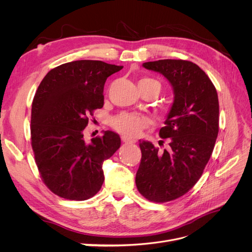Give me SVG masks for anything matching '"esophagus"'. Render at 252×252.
Returning <instances> with one entry per match:
<instances>
[{
    "label": "esophagus",
    "instance_id": "esophagus-1",
    "mask_svg": "<svg viewBox=\"0 0 252 252\" xmlns=\"http://www.w3.org/2000/svg\"><path fill=\"white\" fill-rule=\"evenodd\" d=\"M122 141H123L124 143H127V144L135 143V140H133V139H130V138H128V136H126V135H122Z\"/></svg>",
    "mask_w": 252,
    "mask_h": 252
}]
</instances>
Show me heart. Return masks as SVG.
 I'll return each instance as SVG.
<instances>
[{
	"label": "heart",
	"mask_w": 252,
	"mask_h": 252,
	"mask_svg": "<svg viewBox=\"0 0 252 252\" xmlns=\"http://www.w3.org/2000/svg\"><path fill=\"white\" fill-rule=\"evenodd\" d=\"M150 82H157L152 79H141L139 81L140 84L145 83H150ZM149 123V120L144 117L140 116V114H134V113H122L117 118H114L112 121V126L113 128L118 130L119 132L123 133L126 136H138L144 128H146Z\"/></svg>",
	"instance_id": "obj_1"
}]
</instances>
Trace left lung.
<instances>
[{
	"label": "left lung",
	"mask_w": 252,
	"mask_h": 252,
	"mask_svg": "<svg viewBox=\"0 0 252 252\" xmlns=\"http://www.w3.org/2000/svg\"><path fill=\"white\" fill-rule=\"evenodd\" d=\"M143 67L163 74L174 100L159 136L169 140L168 150L140 141L142 158L135 175L140 193L165 203L184 195L199 181L219 133V98L208 75L184 60H158Z\"/></svg>",
	"instance_id": "left-lung-1"
}]
</instances>
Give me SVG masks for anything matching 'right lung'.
<instances>
[{"instance_id": "1", "label": "right lung", "mask_w": 252, "mask_h": 252, "mask_svg": "<svg viewBox=\"0 0 252 252\" xmlns=\"http://www.w3.org/2000/svg\"><path fill=\"white\" fill-rule=\"evenodd\" d=\"M123 66L81 60L51 69L37 87L32 108V146L40 175L51 191L84 201L104 182L103 162L121 146L120 135L105 131L84 140L89 117L104 105V85Z\"/></svg>"}]
</instances>
